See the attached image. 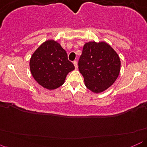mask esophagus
I'll return each instance as SVG.
<instances>
[{
    "instance_id": "obj_1",
    "label": "esophagus",
    "mask_w": 147,
    "mask_h": 147,
    "mask_svg": "<svg viewBox=\"0 0 147 147\" xmlns=\"http://www.w3.org/2000/svg\"><path fill=\"white\" fill-rule=\"evenodd\" d=\"M73 63H74V65H75V69H77V68H78V65H77V61H73Z\"/></svg>"
}]
</instances>
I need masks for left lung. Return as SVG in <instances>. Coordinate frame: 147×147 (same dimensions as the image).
Returning <instances> with one entry per match:
<instances>
[{
	"label": "left lung",
	"instance_id": "obj_1",
	"mask_svg": "<svg viewBox=\"0 0 147 147\" xmlns=\"http://www.w3.org/2000/svg\"><path fill=\"white\" fill-rule=\"evenodd\" d=\"M87 88L95 93L103 92L115 82L120 71V59L105 42L84 45L78 62Z\"/></svg>",
	"mask_w": 147,
	"mask_h": 147
}]
</instances>
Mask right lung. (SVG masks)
<instances>
[{"instance_id":"right-lung-1","label":"right lung","mask_w":147,"mask_h":147,"mask_svg":"<svg viewBox=\"0 0 147 147\" xmlns=\"http://www.w3.org/2000/svg\"><path fill=\"white\" fill-rule=\"evenodd\" d=\"M30 67L38 84L49 90L61 86L68 72L75 69L65 50L53 40L44 42L34 52Z\"/></svg>"}]
</instances>
